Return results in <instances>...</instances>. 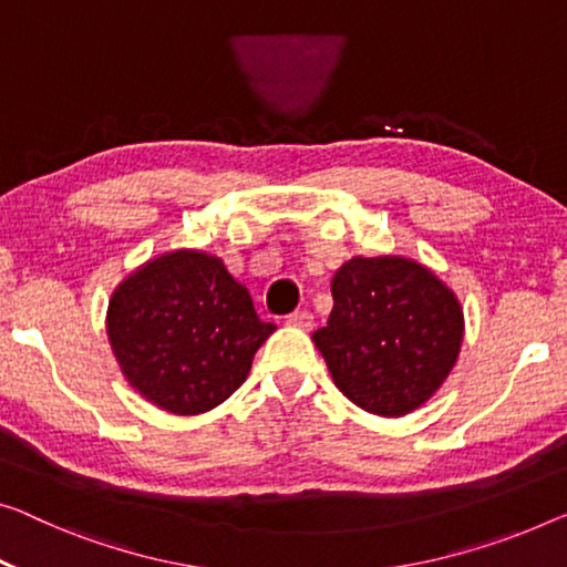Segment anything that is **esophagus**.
Returning a JSON list of instances; mask_svg holds the SVG:
<instances>
[{
    "label": "esophagus",
    "instance_id": "1",
    "mask_svg": "<svg viewBox=\"0 0 567 567\" xmlns=\"http://www.w3.org/2000/svg\"><path fill=\"white\" fill-rule=\"evenodd\" d=\"M287 326H295V328H302V331H312V326H316V320L308 310H295L287 316Z\"/></svg>",
    "mask_w": 567,
    "mask_h": 567
}]
</instances>
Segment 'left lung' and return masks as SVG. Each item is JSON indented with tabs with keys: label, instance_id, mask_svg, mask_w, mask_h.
<instances>
[{
	"label": "left lung",
	"instance_id": "8db88e82",
	"mask_svg": "<svg viewBox=\"0 0 567 567\" xmlns=\"http://www.w3.org/2000/svg\"><path fill=\"white\" fill-rule=\"evenodd\" d=\"M333 310L312 333L333 384L357 408L404 417L441 390L458 361L461 300L417 259L351 257L331 280Z\"/></svg>",
	"mask_w": 567,
	"mask_h": 567
}]
</instances>
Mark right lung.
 <instances>
[{
	"label": "right lung",
	"instance_id": "1",
	"mask_svg": "<svg viewBox=\"0 0 567 567\" xmlns=\"http://www.w3.org/2000/svg\"><path fill=\"white\" fill-rule=\"evenodd\" d=\"M275 328L259 320L224 259L200 249L147 259L116 285L106 310L124 379L173 415H200L229 400Z\"/></svg>",
	"mask_w": 567,
	"mask_h": 567
}]
</instances>
